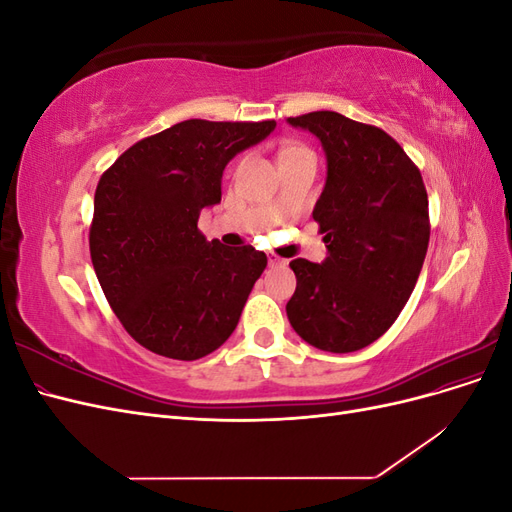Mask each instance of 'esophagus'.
Returning <instances> with one entry per match:
<instances>
[{
	"label": "esophagus",
	"mask_w": 512,
	"mask_h": 512,
	"mask_svg": "<svg viewBox=\"0 0 512 512\" xmlns=\"http://www.w3.org/2000/svg\"><path fill=\"white\" fill-rule=\"evenodd\" d=\"M288 260H284V258H280L277 254H269V265L271 267H277V265H286Z\"/></svg>",
	"instance_id": "esophagus-1"
}]
</instances>
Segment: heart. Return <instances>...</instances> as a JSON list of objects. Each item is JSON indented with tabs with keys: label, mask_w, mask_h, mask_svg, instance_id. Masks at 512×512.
Here are the masks:
<instances>
[{
	"label": "heart",
	"mask_w": 512,
	"mask_h": 512,
	"mask_svg": "<svg viewBox=\"0 0 512 512\" xmlns=\"http://www.w3.org/2000/svg\"><path fill=\"white\" fill-rule=\"evenodd\" d=\"M297 151H303L301 147H286L284 151H282V156H290V153H297Z\"/></svg>",
	"instance_id": "1"
}]
</instances>
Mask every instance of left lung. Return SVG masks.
I'll return each mask as SVG.
<instances>
[{
	"label": "left lung",
	"mask_w": 512,
	"mask_h": 512,
	"mask_svg": "<svg viewBox=\"0 0 512 512\" xmlns=\"http://www.w3.org/2000/svg\"><path fill=\"white\" fill-rule=\"evenodd\" d=\"M320 138L327 183L314 207L329 256L297 258L286 314L307 344L354 352L391 329L408 303L429 245L421 170L376 126L333 111L288 117Z\"/></svg>",
	"instance_id": "8db88e82"
}]
</instances>
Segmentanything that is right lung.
Returning <instances> with one entry per match:
<instances>
[{
	"mask_svg": "<svg viewBox=\"0 0 512 512\" xmlns=\"http://www.w3.org/2000/svg\"><path fill=\"white\" fill-rule=\"evenodd\" d=\"M273 130V119H188L138 141L104 170L91 262L108 305L143 348L196 361L235 331L267 256L207 241L198 218L222 200L226 164Z\"/></svg>",
	"mask_w": 512,
	"mask_h": 512,
	"instance_id": "1",
	"label": "right lung"
}]
</instances>
